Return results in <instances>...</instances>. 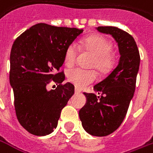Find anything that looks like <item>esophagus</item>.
<instances>
[{
  "label": "esophagus",
  "instance_id": "esophagus-1",
  "mask_svg": "<svg viewBox=\"0 0 153 153\" xmlns=\"http://www.w3.org/2000/svg\"><path fill=\"white\" fill-rule=\"evenodd\" d=\"M74 91H75V93H76V94H78V93H80V92H81V91H80L79 89H78V88H75V90H74Z\"/></svg>",
  "mask_w": 153,
  "mask_h": 153
}]
</instances>
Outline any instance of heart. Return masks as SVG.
<instances>
[{
    "label": "heart",
    "mask_w": 153,
    "mask_h": 153,
    "mask_svg": "<svg viewBox=\"0 0 153 153\" xmlns=\"http://www.w3.org/2000/svg\"><path fill=\"white\" fill-rule=\"evenodd\" d=\"M80 50L93 54L90 67L96 68L101 74L109 72L114 64V56L110 51L112 49L111 42L101 35H91L80 41ZM79 53V49L75 43H71L67 47L64 53V62L68 67H72ZM97 73L94 70H85L81 68H74L68 73V80L79 88L89 85L97 79Z\"/></svg>",
    "instance_id": "1"
}]
</instances>
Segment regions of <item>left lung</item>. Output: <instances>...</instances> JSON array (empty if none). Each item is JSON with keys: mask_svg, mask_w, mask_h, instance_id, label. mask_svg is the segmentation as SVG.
I'll list each match as a JSON object with an SVG mask.
<instances>
[{"mask_svg": "<svg viewBox=\"0 0 153 153\" xmlns=\"http://www.w3.org/2000/svg\"><path fill=\"white\" fill-rule=\"evenodd\" d=\"M97 29L114 38L120 58L111 74L93 87L99 96L84 93L86 102L79 115L87 133L106 136L114 132L124 121L134 96L140 59L134 38L127 32L112 26H101Z\"/></svg>", "mask_w": 153, "mask_h": 153, "instance_id": "obj_1", "label": "left lung"}]
</instances>
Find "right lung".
<instances>
[{"instance_id": "right-lung-1", "label": "right lung", "mask_w": 153, "mask_h": 153, "mask_svg": "<svg viewBox=\"0 0 153 153\" xmlns=\"http://www.w3.org/2000/svg\"><path fill=\"white\" fill-rule=\"evenodd\" d=\"M83 29L37 24L15 40L10 54V85L20 124L30 134L44 136L57 126L61 111L74 93L71 83L62 85L67 47ZM58 86L48 91L46 85Z\"/></svg>"}]
</instances>
